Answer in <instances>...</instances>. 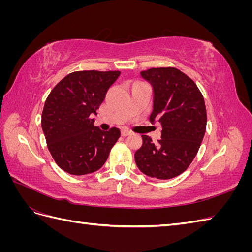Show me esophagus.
Returning <instances> with one entry per match:
<instances>
[{
    "label": "esophagus",
    "instance_id": "34e87169",
    "mask_svg": "<svg viewBox=\"0 0 252 252\" xmlns=\"http://www.w3.org/2000/svg\"><path fill=\"white\" fill-rule=\"evenodd\" d=\"M132 132L129 131V130H126V129H124V130H122V135L123 136H127V135H130Z\"/></svg>",
    "mask_w": 252,
    "mask_h": 252
}]
</instances>
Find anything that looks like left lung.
I'll return each mask as SVG.
<instances>
[{"label": "left lung", "mask_w": 252, "mask_h": 252, "mask_svg": "<svg viewBox=\"0 0 252 252\" xmlns=\"http://www.w3.org/2000/svg\"><path fill=\"white\" fill-rule=\"evenodd\" d=\"M141 77L154 89L149 121L162 124V139L155 144L142 135L135 164L148 177L172 179L188 168L201 146L207 124L204 97L195 83L174 67L150 68Z\"/></svg>", "instance_id": "left-lung-1"}]
</instances>
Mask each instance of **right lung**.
<instances>
[{"instance_id":"add662e5","label":"right lung","mask_w":252,"mask_h":252,"mask_svg":"<svg viewBox=\"0 0 252 252\" xmlns=\"http://www.w3.org/2000/svg\"><path fill=\"white\" fill-rule=\"evenodd\" d=\"M120 71L84 70L67 74L44 105L42 129L50 154L64 171L83 175L105 164L121 131L94 126V114Z\"/></svg>"}]
</instances>
